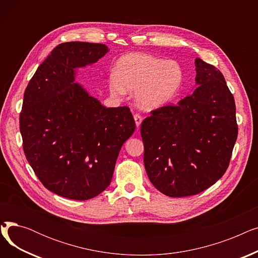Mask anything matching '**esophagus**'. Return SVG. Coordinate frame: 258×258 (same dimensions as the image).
I'll use <instances>...</instances> for the list:
<instances>
[{
	"label": "esophagus",
	"mask_w": 258,
	"mask_h": 258,
	"mask_svg": "<svg viewBox=\"0 0 258 258\" xmlns=\"http://www.w3.org/2000/svg\"><path fill=\"white\" fill-rule=\"evenodd\" d=\"M134 119H135V122H136L137 128H139L141 125V122H142V117L139 114H136V115H134Z\"/></svg>",
	"instance_id": "obj_1"
}]
</instances>
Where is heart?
<instances>
[{
  "instance_id": "b5f03b06",
  "label": "heart",
  "mask_w": 258,
  "mask_h": 258,
  "mask_svg": "<svg viewBox=\"0 0 258 258\" xmlns=\"http://www.w3.org/2000/svg\"><path fill=\"white\" fill-rule=\"evenodd\" d=\"M183 78L178 61L164 60L151 54L132 53L118 60L116 73L108 78V89L115 97L122 96L126 91H136L137 105L145 111H155L174 99Z\"/></svg>"
}]
</instances>
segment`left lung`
<instances>
[{"instance_id":"obj_1","label":"left lung","mask_w":258,"mask_h":258,"mask_svg":"<svg viewBox=\"0 0 258 258\" xmlns=\"http://www.w3.org/2000/svg\"><path fill=\"white\" fill-rule=\"evenodd\" d=\"M192 94L153 111L141 137L148 179L171 198L194 196L226 172L237 138L235 102L220 70L196 58Z\"/></svg>"}]
</instances>
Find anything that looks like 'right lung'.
<instances>
[{
  "instance_id": "right-lung-1",
  "label": "right lung",
  "mask_w": 258,
  "mask_h": 258,
  "mask_svg": "<svg viewBox=\"0 0 258 258\" xmlns=\"http://www.w3.org/2000/svg\"><path fill=\"white\" fill-rule=\"evenodd\" d=\"M107 52L103 44H60L39 64L24 94L25 156L43 185L67 199L89 200L110 185L121 146L136 127L128 107H105L75 83L79 68Z\"/></svg>"
}]
</instances>
